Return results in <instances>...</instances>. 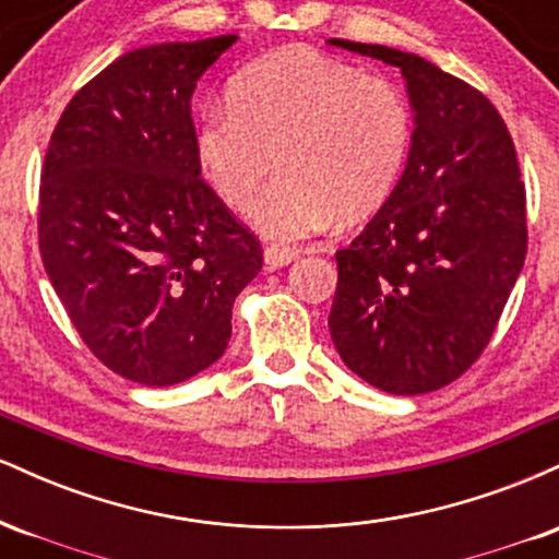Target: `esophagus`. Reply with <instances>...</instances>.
I'll use <instances>...</instances> for the list:
<instances>
[{
  "label": "esophagus",
  "instance_id": "34e87169",
  "mask_svg": "<svg viewBox=\"0 0 559 559\" xmlns=\"http://www.w3.org/2000/svg\"><path fill=\"white\" fill-rule=\"evenodd\" d=\"M297 258H299V249H294V247H281V243H271V247H265V265L267 267H284Z\"/></svg>",
  "mask_w": 559,
  "mask_h": 559
}]
</instances>
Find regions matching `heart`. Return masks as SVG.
<instances>
[{
    "label": "heart",
    "mask_w": 559,
    "mask_h": 559,
    "mask_svg": "<svg viewBox=\"0 0 559 559\" xmlns=\"http://www.w3.org/2000/svg\"><path fill=\"white\" fill-rule=\"evenodd\" d=\"M415 141L407 94L383 75L310 47H288L241 68L228 105L210 107L194 150L204 181L236 213L278 168L254 210L278 241L305 239L333 217L360 223L386 207Z\"/></svg>",
    "instance_id": "heart-1"
}]
</instances>
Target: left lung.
I'll use <instances>...</instances> for the list:
<instances>
[{
    "label": "left lung",
    "instance_id": "obj_1",
    "mask_svg": "<svg viewBox=\"0 0 559 559\" xmlns=\"http://www.w3.org/2000/svg\"><path fill=\"white\" fill-rule=\"evenodd\" d=\"M331 44L400 68L415 110L394 197L336 252L331 338L370 386L426 394L478 360L523 271L528 226L515 144L497 107L433 62L381 44Z\"/></svg>",
    "mask_w": 559,
    "mask_h": 559
}]
</instances>
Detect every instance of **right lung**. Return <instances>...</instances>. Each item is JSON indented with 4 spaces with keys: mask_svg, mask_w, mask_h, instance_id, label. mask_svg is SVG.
Masks as SVG:
<instances>
[{
    "mask_svg": "<svg viewBox=\"0 0 559 559\" xmlns=\"http://www.w3.org/2000/svg\"><path fill=\"white\" fill-rule=\"evenodd\" d=\"M239 36L133 49L57 120L38 252L83 344L112 373L173 386L226 352L260 239L199 178L191 94Z\"/></svg>",
    "mask_w": 559,
    "mask_h": 559,
    "instance_id": "right-lung-1",
    "label": "right lung"
}]
</instances>
